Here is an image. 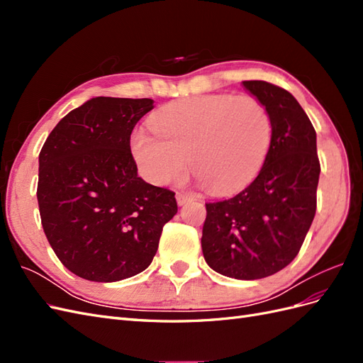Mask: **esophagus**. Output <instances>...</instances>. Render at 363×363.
I'll return each mask as SVG.
<instances>
[{
	"mask_svg": "<svg viewBox=\"0 0 363 363\" xmlns=\"http://www.w3.org/2000/svg\"><path fill=\"white\" fill-rule=\"evenodd\" d=\"M175 199H177L179 206H183V204H186L188 201H191V200H192V196H191V195H188V194H182V192H179L177 195H175Z\"/></svg>",
	"mask_w": 363,
	"mask_h": 363,
	"instance_id": "esophagus-1",
	"label": "esophagus"
}]
</instances>
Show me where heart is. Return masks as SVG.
<instances>
[{"label":"heart","instance_id":"1","mask_svg":"<svg viewBox=\"0 0 363 363\" xmlns=\"http://www.w3.org/2000/svg\"><path fill=\"white\" fill-rule=\"evenodd\" d=\"M150 135L131 136L140 174L155 184L182 179L192 167L215 194H235L257 177L271 148L272 121L250 95H196L162 107Z\"/></svg>","mask_w":363,"mask_h":363}]
</instances>
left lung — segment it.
Returning <instances> with one entry per match:
<instances>
[{
  "label": "left lung",
  "mask_w": 363,
  "mask_h": 363,
  "mask_svg": "<svg viewBox=\"0 0 363 363\" xmlns=\"http://www.w3.org/2000/svg\"><path fill=\"white\" fill-rule=\"evenodd\" d=\"M242 84L269 112L271 148L244 191L206 203L201 248L213 271L256 280L279 272L298 255L316 212L321 167L315 128L292 94L262 80Z\"/></svg>",
  "instance_id": "obj_1"
}]
</instances>
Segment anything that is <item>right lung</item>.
Here are the masks:
<instances>
[{
  "mask_svg": "<svg viewBox=\"0 0 363 363\" xmlns=\"http://www.w3.org/2000/svg\"><path fill=\"white\" fill-rule=\"evenodd\" d=\"M150 98L96 96L59 121L39 155L42 227L75 276L111 283L133 277L156 256L175 194L138 175L130 135Z\"/></svg>",
  "mask_w": 363,
  "mask_h": 363,
  "instance_id": "obj_1",
  "label": "right lung"
}]
</instances>
